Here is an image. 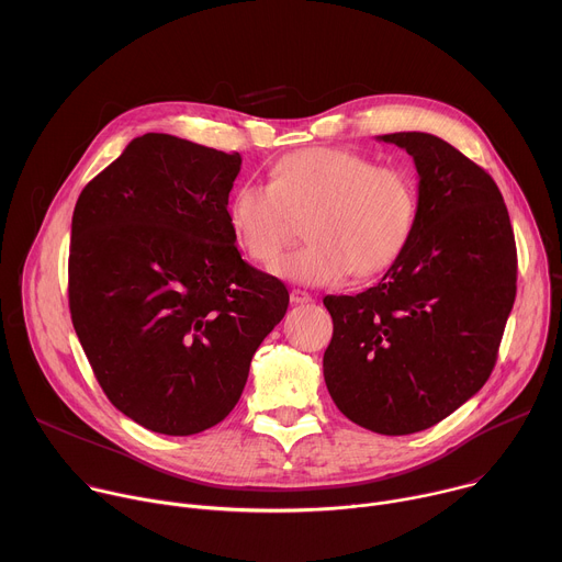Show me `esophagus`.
<instances>
[{
	"mask_svg": "<svg viewBox=\"0 0 562 562\" xmlns=\"http://www.w3.org/2000/svg\"><path fill=\"white\" fill-rule=\"evenodd\" d=\"M291 302L306 304V302H311V293H306L304 289H291Z\"/></svg>",
	"mask_w": 562,
	"mask_h": 562,
	"instance_id": "1",
	"label": "esophagus"
}]
</instances>
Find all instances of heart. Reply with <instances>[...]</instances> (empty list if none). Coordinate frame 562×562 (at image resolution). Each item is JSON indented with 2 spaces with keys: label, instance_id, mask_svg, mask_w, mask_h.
<instances>
[{
  "label": "heart",
  "instance_id": "heart-1",
  "mask_svg": "<svg viewBox=\"0 0 562 562\" xmlns=\"http://www.w3.org/2000/svg\"><path fill=\"white\" fill-rule=\"evenodd\" d=\"M420 187L397 165L334 146L295 150L273 167L269 184L233 191L226 217L235 243L269 267L305 224L310 245L273 266L302 284L373 276L400 260L416 233Z\"/></svg>",
  "mask_w": 562,
  "mask_h": 562
}]
</instances>
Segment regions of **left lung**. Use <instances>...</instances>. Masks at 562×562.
I'll return each mask as SVG.
<instances>
[{"label": "left lung", "instance_id": "1", "mask_svg": "<svg viewBox=\"0 0 562 562\" xmlns=\"http://www.w3.org/2000/svg\"><path fill=\"white\" fill-rule=\"evenodd\" d=\"M378 139L414 157L418 224L375 286L325 297L334 338L323 367L349 420L407 436L445 420L492 375L518 258L505 200L485 169L431 133Z\"/></svg>", "mask_w": 562, "mask_h": 562}]
</instances>
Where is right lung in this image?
Wrapping results in <instances>:
<instances>
[{"instance_id":"right-lung-1","label":"right lung","mask_w":562,"mask_h":562,"mask_svg":"<svg viewBox=\"0 0 562 562\" xmlns=\"http://www.w3.org/2000/svg\"><path fill=\"white\" fill-rule=\"evenodd\" d=\"M239 167V153L146 133L72 211L75 334L111 403L155 434L222 423L289 306L286 286L235 247L226 206Z\"/></svg>"}]
</instances>
